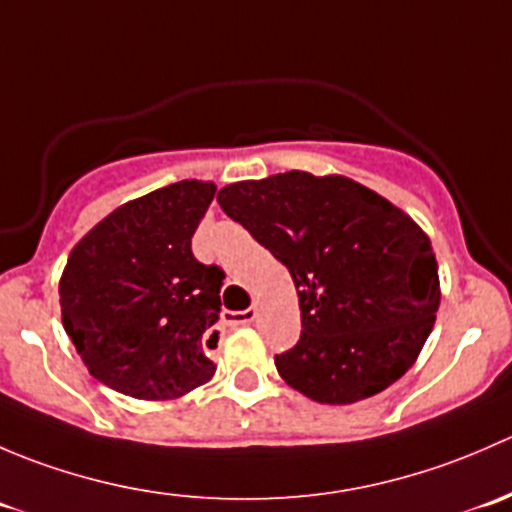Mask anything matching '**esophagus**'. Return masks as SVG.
I'll use <instances>...</instances> for the list:
<instances>
[{"label": "esophagus", "mask_w": 512, "mask_h": 512, "mask_svg": "<svg viewBox=\"0 0 512 512\" xmlns=\"http://www.w3.org/2000/svg\"><path fill=\"white\" fill-rule=\"evenodd\" d=\"M257 317V309H242V312H225V324L227 327H242V324H252Z\"/></svg>", "instance_id": "1"}]
</instances>
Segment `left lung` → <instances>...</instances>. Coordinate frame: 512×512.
Masks as SVG:
<instances>
[{
  "instance_id": "1",
  "label": "left lung",
  "mask_w": 512,
  "mask_h": 512,
  "mask_svg": "<svg viewBox=\"0 0 512 512\" xmlns=\"http://www.w3.org/2000/svg\"><path fill=\"white\" fill-rule=\"evenodd\" d=\"M227 218L292 275L302 334L275 366L319 404H354L409 371L436 322L441 289L431 240L374 190L312 173L225 185Z\"/></svg>"
}]
</instances>
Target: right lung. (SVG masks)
I'll return each mask as SVG.
<instances>
[{"mask_svg":"<svg viewBox=\"0 0 512 512\" xmlns=\"http://www.w3.org/2000/svg\"><path fill=\"white\" fill-rule=\"evenodd\" d=\"M215 185L180 180L103 218L69 255L61 317L101 384L133 399H175L215 374L225 272L195 260Z\"/></svg>","mask_w":512,"mask_h":512,"instance_id":"1","label":"right lung"}]
</instances>
